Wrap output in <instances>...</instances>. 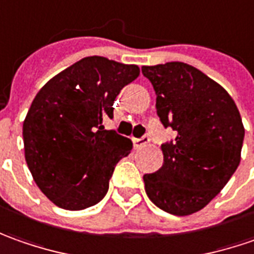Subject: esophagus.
<instances>
[{
    "mask_svg": "<svg viewBox=\"0 0 254 254\" xmlns=\"http://www.w3.org/2000/svg\"><path fill=\"white\" fill-rule=\"evenodd\" d=\"M149 140H150V137L147 135H144L142 137H135L133 139V144H135V147H142L144 144L149 143Z\"/></svg>",
    "mask_w": 254,
    "mask_h": 254,
    "instance_id": "esophagus-1",
    "label": "esophagus"
}]
</instances>
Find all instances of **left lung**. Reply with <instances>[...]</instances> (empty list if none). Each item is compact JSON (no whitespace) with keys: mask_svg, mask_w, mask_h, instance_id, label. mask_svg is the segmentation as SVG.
Instances as JSON below:
<instances>
[{"mask_svg":"<svg viewBox=\"0 0 254 254\" xmlns=\"http://www.w3.org/2000/svg\"><path fill=\"white\" fill-rule=\"evenodd\" d=\"M156 92V112L176 139L162 144L163 166L144 174L154 205L190 215L214 199L241 163L245 127L226 90L181 62L142 67Z\"/></svg>","mask_w":254,"mask_h":254,"instance_id":"obj_1","label":"left lung"}]
</instances>
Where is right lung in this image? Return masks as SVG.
<instances>
[{
    "mask_svg": "<svg viewBox=\"0 0 254 254\" xmlns=\"http://www.w3.org/2000/svg\"><path fill=\"white\" fill-rule=\"evenodd\" d=\"M139 75L136 64L84 57L55 75L36 94L23 122L25 159L40 191L68 211L105 197L117 163L132 142L104 130L114 101Z\"/></svg>",
    "mask_w": 254,
    "mask_h": 254,
    "instance_id": "1",
    "label": "right lung"
}]
</instances>
